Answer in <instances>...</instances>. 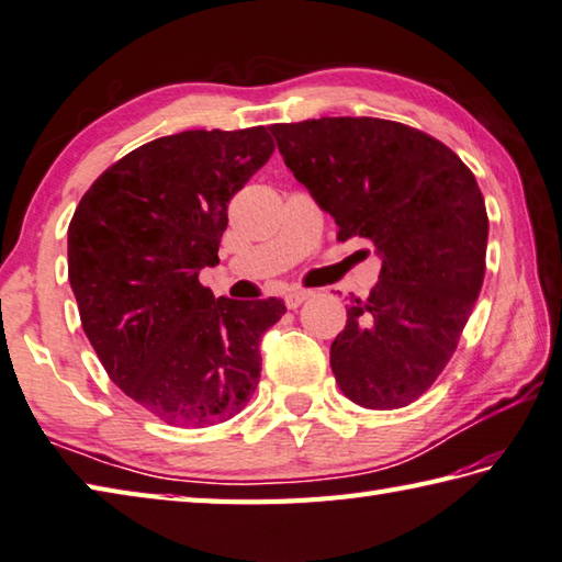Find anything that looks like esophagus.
<instances>
[{
  "mask_svg": "<svg viewBox=\"0 0 562 562\" xmlns=\"http://www.w3.org/2000/svg\"><path fill=\"white\" fill-rule=\"evenodd\" d=\"M312 296L310 290H294L284 294V304H288V310H296V306H302V302H306Z\"/></svg>",
  "mask_w": 562,
  "mask_h": 562,
  "instance_id": "1",
  "label": "esophagus"
}]
</instances>
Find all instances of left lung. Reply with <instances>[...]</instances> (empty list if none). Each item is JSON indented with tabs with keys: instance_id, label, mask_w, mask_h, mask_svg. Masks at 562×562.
<instances>
[{
	"instance_id": "8db88e82",
	"label": "left lung",
	"mask_w": 562,
	"mask_h": 562,
	"mask_svg": "<svg viewBox=\"0 0 562 562\" xmlns=\"http://www.w3.org/2000/svg\"><path fill=\"white\" fill-rule=\"evenodd\" d=\"M270 131L334 216L338 240L368 238L382 260L331 344L340 392L366 409L412 404L456 353L485 278L490 222L475 175L441 140L387 119L322 116Z\"/></svg>"
}]
</instances>
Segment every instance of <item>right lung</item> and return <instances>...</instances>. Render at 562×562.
I'll return each instance as SVG.
<instances>
[{"mask_svg":"<svg viewBox=\"0 0 562 562\" xmlns=\"http://www.w3.org/2000/svg\"><path fill=\"white\" fill-rule=\"evenodd\" d=\"M266 126L182 131L104 170L75 209L68 278L87 338L119 390L172 426L244 409L260 338L282 300L238 302L200 284L218 262L228 202L272 156Z\"/></svg>","mask_w":562,"mask_h":562,"instance_id":"1","label":"right lung"}]
</instances>
